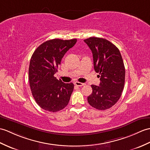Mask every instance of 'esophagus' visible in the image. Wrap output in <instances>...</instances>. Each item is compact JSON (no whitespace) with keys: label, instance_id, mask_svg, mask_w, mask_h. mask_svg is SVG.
<instances>
[{"label":"esophagus","instance_id":"obj_1","mask_svg":"<svg viewBox=\"0 0 150 150\" xmlns=\"http://www.w3.org/2000/svg\"><path fill=\"white\" fill-rule=\"evenodd\" d=\"M75 84L76 86L81 87V86H84L85 83H82V82H75Z\"/></svg>","mask_w":150,"mask_h":150}]
</instances>
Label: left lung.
Instances as JSON below:
<instances>
[{
    "instance_id": "8db88e82",
    "label": "left lung",
    "mask_w": 150,
    "mask_h": 150,
    "mask_svg": "<svg viewBox=\"0 0 150 150\" xmlns=\"http://www.w3.org/2000/svg\"><path fill=\"white\" fill-rule=\"evenodd\" d=\"M91 49L94 69L99 73L100 86L91 85L88 97L89 105L98 110L112 107L121 96L125 85V68L119 49L103 38L91 37L84 40Z\"/></svg>"
}]
</instances>
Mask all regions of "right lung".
Masks as SVG:
<instances>
[{"instance_id": "1", "label": "right lung", "mask_w": 150, "mask_h": 150, "mask_svg": "<svg viewBox=\"0 0 150 150\" xmlns=\"http://www.w3.org/2000/svg\"><path fill=\"white\" fill-rule=\"evenodd\" d=\"M76 42V39L48 40L40 45L31 57L29 68L30 90L38 105L45 110L55 112L68 104L74 83L62 82L54 74L64 54Z\"/></svg>"}]
</instances>
